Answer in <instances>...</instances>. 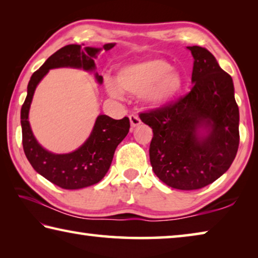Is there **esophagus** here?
Wrapping results in <instances>:
<instances>
[{"label":"esophagus","mask_w":258,"mask_h":258,"mask_svg":"<svg viewBox=\"0 0 258 258\" xmlns=\"http://www.w3.org/2000/svg\"><path fill=\"white\" fill-rule=\"evenodd\" d=\"M130 121H131V126H132V127H137V126L141 124V119H140L139 116L135 115V113L130 115Z\"/></svg>","instance_id":"1"}]
</instances>
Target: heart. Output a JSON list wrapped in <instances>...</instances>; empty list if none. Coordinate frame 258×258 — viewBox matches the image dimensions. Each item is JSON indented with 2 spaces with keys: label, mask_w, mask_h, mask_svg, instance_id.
<instances>
[{
  "label": "heart",
  "mask_w": 258,
  "mask_h": 258,
  "mask_svg": "<svg viewBox=\"0 0 258 258\" xmlns=\"http://www.w3.org/2000/svg\"><path fill=\"white\" fill-rule=\"evenodd\" d=\"M182 76L163 58H150L125 64L117 74L116 82L108 80L106 89L111 97H120L121 91L141 94L150 106H164L180 93Z\"/></svg>",
  "instance_id": "1"
}]
</instances>
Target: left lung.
Here are the masks:
<instances>
[{
	"label": "left lung",
	"instance_id": "1",
	"mask_svg": "<svg viewBox=\"0 0 258 258\" xmlns=\"http://www.w3.org/2000/svg\"><path fill=\"white\" fill-rule=\"evenodd\" d=\"M194 55L191 91L176 101L140 113L154 132L149 155L160 181L197 190L228 171L239 147V108L232 77L211 52L187 46Z\"/></svg>",
	"mask_w": 258,
	"mask_h": 258
}]
</instances>
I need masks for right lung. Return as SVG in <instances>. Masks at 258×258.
<instances>
[{
    "label": "right lung",
    "mask_w": 258,
    "mask_h": 258,
    "mask_svg": "<svg viewBox=\"0 0 258 258\" xmlns=\"http://www.w3.org/2000/svg\"><path fill=\"white\" fill-rule=\"evenodd\" d=\"M84 45V44H83ZM115 43H108L103 49L108 51ZM101 49L78 44H69L61 47L52 54L40 69L35 72L27 86V97L21 107V130L23 147L30 165L46 180L62 189H82L100 182L106 175L117 146L123 141L130 131L128 117L112 119L107 115H99L94 127L84 145L71 154L56 155L42 148L33 135L28 121V112L35 89L50 69L59 67L82 68L91 72L95 69L94 58ZM95 78L101 84L103 78L95 74Z\"/></svg>",
    "instance_id": "right-lung-1"
}]
</instances>
